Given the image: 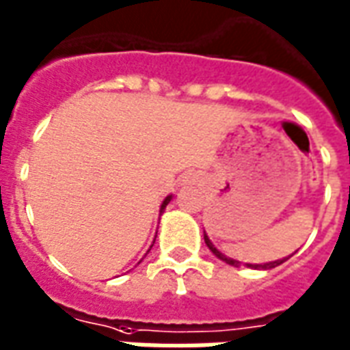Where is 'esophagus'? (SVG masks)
<instances>
[{
	"instance_id": "34e87169",
	"label": "esophagus",
	"mask_w": 350,
	"mask_h": 350,
	"mask_svg": "<svg viewBox=\"0 0 350 350\" xmlns=\"http://www.w3.org/2000/svg\"><path fill=\"white\" fill-rule=\"evenodd\" d=\"M198 180V178H196V176L194 174H191V176H187V181H191V183H194V181Z\"/></svg>"
}]
</instances>
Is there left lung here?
Here are the masks:
<instances>
[{
    "mask_svg": "<svg viewBox=\"0 0 350 350\" xmlns=\"http://www.w3.org/2000/svg\"><path fill=\"white\" fill-rule=\"evenodd\" d=\"M204 239H205V244H207V247H209L211 252L215 253V255H217L218 258H222L224 262L231 264V266H240L239 260H233V258L226 257V255H222V253L218 252L217 247L213 246V242H211V240L207 239V234H204ZM286 258H288V257H286ZM286 258H281V260H273V262H266V264H247V266H250V268H262V270H270V268H275V266H279V264L284 262Z\"/></svg>",
    "mask_w": 350,
    "mask_h": 350,
    "instance_id": "left-lung-1",
    "label": "left lung"
}]
</instances>
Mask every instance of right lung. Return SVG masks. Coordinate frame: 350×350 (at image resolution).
<instances>
[{
  "mask_svg": "<svg viewBox=\"0 0 350 350\" xmlns=\"http://www.w3.org/2000/svg\"><path fill=\"white\" fill-rule=\"evenodd\" d=\"M170 198H172V196H167V198L163 200V204H161V209H159V211H161V213H163V209H165V207H167V204H169V202H170Z\"/></svg>",
  "mask_w": 350,
  "mask_h": 350,
  "instance_id": "add662e5",
  "label": "right lung"
}]
</instances>
